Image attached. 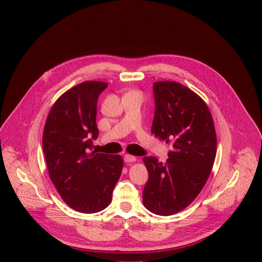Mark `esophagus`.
I'll return each instance as SVG.
<instances>
[{
	"instance_id": "obj_1",
	"label": "esophagus",
	"mask_w": 262,
	"mask_h": 262,
	"mask_svg": "<svg viewBox=\"0 0 262 262\" xmlns=\"http://www.w3.org/2000/svg\"><path fill=\"white\" fill-rule=\"evenodd\" d=\"M136 161H137V159L134 156H130V155H125L124 156V162L125 163H134Z\"/></svg>"
}]
</instances>
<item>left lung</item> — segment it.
Wrapping results in <instances>:
<instances>
[{
    "label": "left lung",
    "mask_w": 262,
    "mask_h": 262,
    "mask_svg": "<svg viewBox=\"0 0 262 262\" xmlns=\"http://www.w3.org/2000/svg\"><path fill=\"white\" fill-rule=\"evenodd\" d=\"M156 112L151 134L170 144L169 159L145 157L149 178L143 204L159 215L188 207L205 185L216 154L213 119L206 102L193 90L173 81L154 84Z\"/></svg>",
    "instance_id": "1"
}]
</instances>
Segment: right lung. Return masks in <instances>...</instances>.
Wrapping results in <instances>:
<instances>
[{"instance_id":"1","label":"right lung","mask_w":262,"mask_h":262,"mask_svg":"<svg viewBox=\"0 0 262 262\" xmlns=\"http://www.w3.org/2000/svg\"><path fill=\"white\" fill-rule=\"evenodd\" d=\"M107 85L86 81L64 92L53 104L43 128L50 178L63 201L82 213L108 206L123 168L119 155L88 152L92 139L98 137L97 99Z\"/></svg>"}]
</instances>
